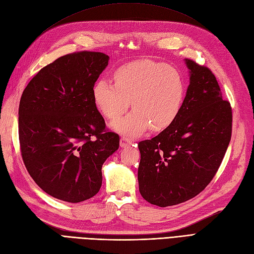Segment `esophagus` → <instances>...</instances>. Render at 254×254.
Masks as SVG:
<instances>
[{
    "label": "esophagus",
    "mask_w": 254,
    "mask_h": 254,
    "mask_svg": "<svg viewBox=\"0 0 254 254\" xmlns=\"http://www.w3.org/2000/svg\"><path fill=\"white\" fill-rule=\"evenodd\" d=\"M121 147H127V146H130L132 144V141L131 140H129L128 137H125V136H123V137H121Z\"/></svg>",
    "instance_id": "34e87169"
}]
</instances>
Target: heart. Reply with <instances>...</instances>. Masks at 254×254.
I'll return each instance as SVG.
<instances>
[{
  "mask_svg": "<svg viewBox=\"0 0 254 254\" xmlns=\"http://www.w3.org/2000/svg\"><path fill=\"white\" fill-rule=\"evenodd\" d=\"M114 84L98 79L92 88L96 108L110 120L120 118L130 107L134 109L111 126L117 131L136 136L149 127L163 130L178 117L186 95L180 73L164 64L149 59L133 61L113 74Z\"/></svg>",
  "mask_w": 254,
  "mask_h": 254,
  "instance_id": "heart-1",
  "label": "heart"
}]
</instances>
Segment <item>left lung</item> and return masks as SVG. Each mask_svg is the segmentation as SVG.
I'll list each match as a JSON object with an SVG mask.
<instances>
[{
    "label": "left lung",
    "instance_id": "1",
    "mask_svg": "<svg viewBox=\"0 0 254 254\" xmlns=\"http://www.w3.org/2000/svg\"><path fill=\"white\" fill-rule=\"evenodd\" d=\"M190 86L172 124L139 142V190L146 201L168 206L194 198L216 175L232 134V108L209 67L186 59Z\"/></svg>",
    "mask_w": 254,
    "mask_h": 254
}]
</instances>
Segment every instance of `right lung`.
Returning a JSON list of instances; mask_svg holds the SVG:
<instances>
[{
	"label": "right lung",
	"mask_w": 254,
	"mask_h": 254,
	"mask_svg": "<svg viewBox=\"0 0 254 254\" xmlns=\"http://www.w3.org/2000/svg\"><path fill=\"white\" fill-rule=\"evenodd\" d=\"M108 60L99 52L67 54L42 67L22 93L23 162L37 186L60 200L76 203L95 196L102 166L120 146L92 96Z\"/></svg>",
	"instance_id": "1"
}]
</instances>
